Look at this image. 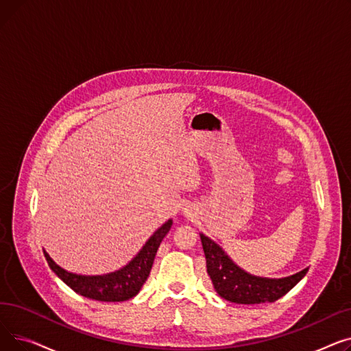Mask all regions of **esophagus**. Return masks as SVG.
<instances>
[{
    "label": "esophagus",
    "instance_id": "esophagus-1",
    "mask_svg": "<svg viewBox=\"0 0 351 351\" xmlns=\"http://www.w3.org/2000/svg\"><path fill=\"white\" fill-rule=\"evenodd\" d=\"M183 213H185V216H191V212H189V209H185V210H183Z\"/></svg>",
    "mask_w": 351,
    "mask_h": 351
}]
</instances>
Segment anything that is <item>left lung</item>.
Returning a JSON list of instances; mask_svg holds the SVG:
<instances>
[{
  "mask_svg": "<svg viewBox=\"0 0 351 351\" xmlns=\"http://www.w3.org/2000/svg\"><path fill=\"white\" fill-rule=\"evenodd\" d=\"M200 234L206 257V270L220 298L237 304L273 303L296 286L307 273V267L287 278H261L237 266L228 253L210 237Z\"/></svg>",
  "mask_w": 351,
  "mask_h": 351,
  "instance_id": "left-lung-1",
  "label": "left lung"
}]
</instances>
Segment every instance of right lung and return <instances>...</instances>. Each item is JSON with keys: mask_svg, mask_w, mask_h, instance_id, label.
<instances>
[{"mask_svg": "<svg viewBox=\"0 0 351 351\" xmlns=\"http://www.w3.org/2000/svg\"><path fill=\"white\" fill-rule=\"evenodd\" d=\"M172 223V219L166 220V222L147 239L146 243L142 246V249L136 253L132 261H129L123 267L105 274L88 276L72 273L55 263L45 249L44 254L51 270L57 274L66 286L81 294V296L98 302H125L135 298L142 289L143 283L146 282V279L149 278L158 247L166 233L171 230Z\"/></svg>", "mask_w": 351, "mask_h": 351, "instance_id": "right-lung-1", "label": "right lung"}]
</instances>
